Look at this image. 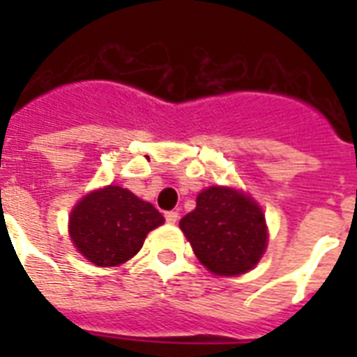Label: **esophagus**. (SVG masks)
Wrapping results in <instances>:
<instances>
[{"mask_svg": "<svg viewBox=\"0 0 357 357\" xmlns=\"http://www.w3.org/2000/svg\"><path fill=\"white\" fill-rule=\"evenodd\" d=\"M165 220H167L168 224H176L179 220V213L178 211L165 213Z\"/></svg>", "mask_w": 357, "mask_h": 357, "instance_id": "1", "label": "esophagus"}]
</instances>
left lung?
<instances>
[{
  "mask_svg": "<svg viewBox=\"0 0 357 357\" xmlns=\"http://www.w3.org/2000/svg\"><path fill=\"white\" fill-rule=\"evenodd\" d=\"M200 263L217 276H237L254 268L266 246L265 217L250 196L209 187L196 209L179 220Z\"/></svg>",
  "mask_w": 357,
  "mask_h": 357,
  "instance_id": "8db88e82",
  "label": "left lung"
}]
</instances>
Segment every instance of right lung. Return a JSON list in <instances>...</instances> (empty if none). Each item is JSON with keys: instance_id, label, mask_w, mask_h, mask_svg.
<instances>
[{"instance_id": "obj_1", "label": "right lung", "mask_w": 357, "mask_h": 357, "mask_svg": "<svg viewBox=\"0 0 357 357\" xmlns=\"http://www.w3.org/2000/svg\"><path fill=\"white\" fill-rule=\"evenodd\" d=\"M162 222L165 218L151 204L139 200L128 189L109 185L75 206L70 237L91 263L114 266L133 257L146 235Z\"/></svg>"}]
</instances>
